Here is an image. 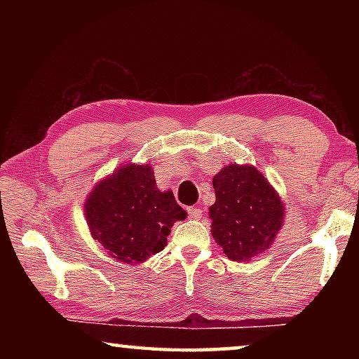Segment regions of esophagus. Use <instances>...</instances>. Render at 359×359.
Here are the masks:
<instances>
[{"mask_svg":"<svg viewBox=\"0 0 359 359\" xmlns=\"http://www.w3.org/2000/svg\"><path fill=\"white\" fill-rule=\"evenodd\" d=\"M188 215L190 218H201L203 217V209L201 208H188Z\"/></svg>","mask_w":359,"mask_h":359,"instance_id":"34e87169","label":"esophagus"}]
</instances>
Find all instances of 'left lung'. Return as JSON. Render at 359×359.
Listing matches in <instances>:
<instances>
[{
  "label": "left lung",
  "mask_w": 359,
  "mask_h": 359,
  "mask_svg": "<svg viewBox=\"0 0 359 359\" xmlns=\"http://www.w3.org/2000/svg\"><path fill=\"white\" fill-rule=\"evenodd\" d=\"M210 233L229 259L244 263L266 252L283 226L285 204L263 172L252 165H231L212 180Z\"/></svg>",
  "instance_id": "obj_1"
}]
</instances>
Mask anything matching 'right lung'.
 <instances>
[{
    "label": "right lung",
    "instance_id": "right-lung-1",
    "mask_svg": "<svg viewBox=\"0 0 359 359\" xmlns=\"http://www.w3.org/2000/svg\"><path fill=\"white\" fill-rule=\"evenodd\" d=\"M83 212L92 238L125 264H141L161 252L174 223L187 218L174 193L156 187L150 163L115 168L87 194Z\"/></svg>",
    "mask_w": 359,
    "mask_h": 359
}]
</instances>
